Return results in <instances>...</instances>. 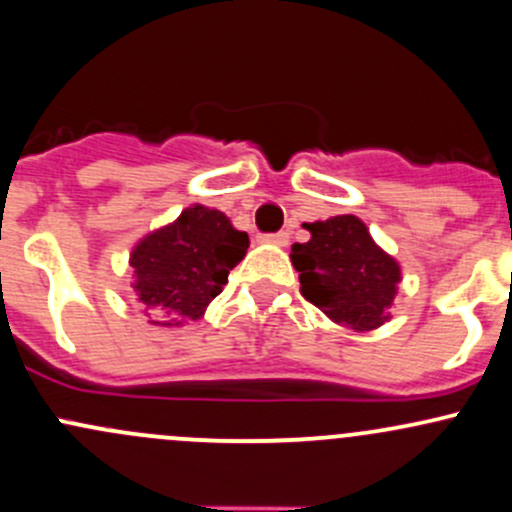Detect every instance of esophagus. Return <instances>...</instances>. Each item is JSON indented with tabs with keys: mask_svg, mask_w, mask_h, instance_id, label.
<instances>
[{
	"mask_svg": "<svg viewBox=\"0 0 512 512\" xmlns=\"http://www.w3.org/2000/svg\"><path fill=\"white\" fill-rule=\"evenodd\" d=\"M262 242H272V245H287L289 235L284 233V230H279V233H267V235H260Z\"/></svg>",
	"mask_w": 512,
	"mask_h": 512,
	"instance_id": "obj_1",
	"label": "esophagus"
}]
</instances>
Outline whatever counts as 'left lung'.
Masks as SVG:
<instances>
[{
  "instance_id": "8db88e82",
  "label": "left lung",
  "mask_w": 512,
  "mask_h": 512,
  "mask_svg": "<svg viewBox=\"0 0 512 512\" xmlns=\"http://www.w3.org/2000/svg\"><path fill=\"white\" fill-rule=\"evenodd\" d=\"M306 230L311 240L292 245L301 297L355 331L383 326L400 284V265L375 245L355 215L306 223Z\"/></svg>"
}]
</instances>
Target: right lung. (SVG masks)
Listing matches in <instances>:
<instances>
[{"mask_svg":"<svg viewBox=\"0 0 512 512\" xmlns=\"http://www.w3.org/2000/svg\"><path fill=\"white\" fill-rule=\"evenodd\" d=\"M250 238L215 208L191 206L132 250L134 292L154 324L198 319L223 292Z\"/></svg>","mask_w":512,"mask_h":512,"instance_id":"obj_1","label":"right lung"}]
</instances>
